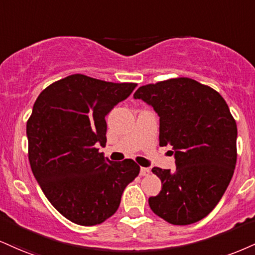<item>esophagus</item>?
Segmentation results:
<instances>
[{"label": "esophagus", "mask_w": 255, "mask_h": 255, "mask_svg": "<svg viewBox=\"0 0 255 255\" xmlns=\"http://www.w3.org/2000/svg\"><path fill=\"white\" fill-rule=\"evenodd\" d=\"M149 172H151V171H149V168H147V167H141L140 168L141 176H148Z\"/></svg>", "instance_id": "obj_1"}]
</instances>
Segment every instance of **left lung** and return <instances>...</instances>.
<instances>
[{
    "label": "left lung",
    "instance_id": "8db88e82",
    "mask_svg": "<svg viewBox=\"0 0 255 255\" xmlns=\"http://www.w3.org/2000/svg\"><path fill=\"white\" fill-rule=\"evenodd\" d=\"M159 116V145L172 147L176 170L153 167L161 191L148 198L155 215L178 226L204 219L231 183L238 128L223 97L191 78L140 87L134 94Z\"/></svg>",
    "mask_w": 255,
    "mask_h": 255
}]
</instances>
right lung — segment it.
Wrapping results in <instances>:
<instances>
[{
  "label": "right lung",
  "mask_w": 255,
  "mask_h": 255,
  "mask_svg": "<svg viewBox=\"0 0 255 255\" xmlns=\"http://www.w3.org/2000/svg\"><path fill=\"white\" fill-rule=\"evenodd\" d=\"M136 88L71 75L36 98L27 122L28 158L51 204L76 225L95 226L114 215L126 186L140 172L131 159L112 161L106 116Z\"/></svg>",
  "instance_id": "right-lung-1"
}]
</instances>
